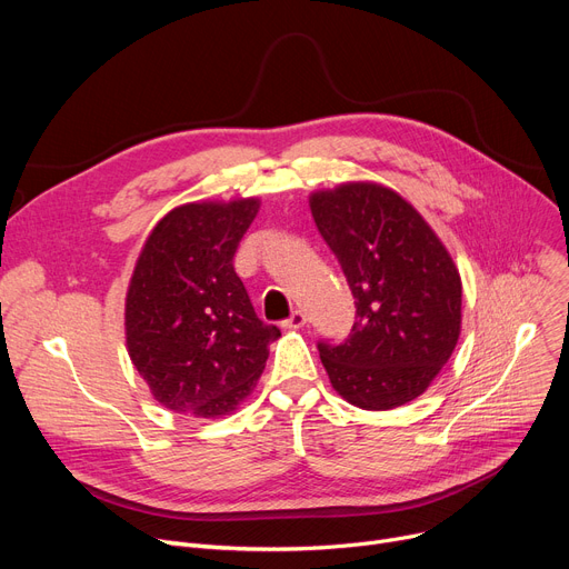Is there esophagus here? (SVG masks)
<instances>
[{
  "mask_svg": "<svg viewBox=\"0 0 569 569\" xmlns=\"http://www.w3.org/2000/svg\"><path fill=\"white\" fill-rule=\"evenodd\" d=\"M281 325L286 327V330H300V327L307 325V313L305 311H292L290 318H286Z\"/></svg>",
  "mask_w": 569,
  "mask_h": 569,
  "instance_id": "1",
  "label": "esophagus"
}]
</instances>
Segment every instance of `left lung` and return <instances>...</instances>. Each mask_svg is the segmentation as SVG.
I'll list each match as a JSON object with an SVG mask.
<instances>
[{
    "label": "left lung",
    "mask_w": 569,
    "mask_h": 569,
    "mask_svg": "<svg viewBox=\"0 0 569 569\" xmlns=\"http://www.w3.org/2000/svg\"><path fill=\"white\" fill-rule=\"evenodd\" d=\"M309 207L357 309L343 343H318L337 395L365 410L425 395L461 335V277L450 251L390 187L346 182L313 191Z\"/></svg>",
    "instance_id": "left-lung-1"
}]
</instances>
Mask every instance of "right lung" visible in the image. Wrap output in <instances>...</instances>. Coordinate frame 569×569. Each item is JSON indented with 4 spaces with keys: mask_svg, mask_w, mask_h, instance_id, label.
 Instances as JSON below:
<instances>
[{
    "mask_svg": "<svg viewBox=\"0 0 569 569\" xmlns=\"http://www.w3.org/2000/svg\"><path fill=\"white\" fill-rule=\"evenodd\" d=\"M260 198L179 204L147 234L127 290V350L152 397L204 420L251 392L281 337L264 325L232 256Z\"/></svg>",
    "mask_w": 569,
    "mask_h": 569,
    "instance_id": "add662e5",
    "label": "right lung"
}]
</instances>
